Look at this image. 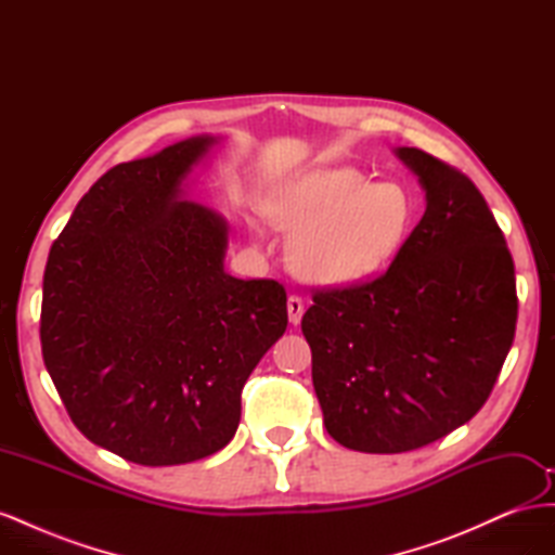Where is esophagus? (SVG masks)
Listing matches in <instances>:
<instances>
[{"mask_svg":"<svg viewBox=\"0 0 555 555\" xmlns=\"http://www.w3.org/2000/svg\"><path fill=\"white\" fill-rule=\"evenodd\" d=\"M304 312H306L304 298L289 296V298H287V314H289V322H292L294 326H296V324H300V319H304Z\"/></svg>","mask_w":555,"mask_h":555,"instance_id":"esophagus-1","label":"esophagus"}]
</instances>
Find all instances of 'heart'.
<instances>
[{
	"label": "heart",
	"mask_w": 555,
	"mask_h": 555,
	"mask_svg": "<svg viewBox=\"0 0 555 555\" xmlns=\"http://www.w3.org/2000/svg\"><path fill=\"white\" fill-rule=\"evenodd\" d=\"M263 215L292 233L287 263L319 287H349L379 273L414 220L410 192L396 180L367 182L351 166H317L280 182Z\"/></svg>",
	"instance_id": "b5f03b06"
}]
</instances>
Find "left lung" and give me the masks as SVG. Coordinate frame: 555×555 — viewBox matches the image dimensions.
Masks as SVG:
<instances>
[{
  "label": "left lung",
  "instance_id": "left-lung-1",
  "mask_svg": "<svg viewBox=\"0 0 555 555\" xmlns=\"http://www.w3.org/2000/svg\"><path fill=\"white\" fill-rule=\"evenodd\" d=\"M393 153L426 192L422 222L389 271L317 292L300 322L324 426L365 453L412 451L467 424L491 396L518 310L512 255L475 182L424 150Z\"/></svg>",
  "mask_w": 555,
  "mask_h": 555
}]
</instances>
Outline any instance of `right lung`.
Wrapping results in <instances>:
<instances>
[{"mask_svg":"<svg viewBox=\"0 0 555 555\" xmlns=\"http://www.w3.org/2000/svg\"><path fill=\"white\" fill-rule=\"evenodd\" d=\"M217 143L201 133L113 166L46 263V371L76 428L139 465L227 447L249 373L287 331L282 284L229 275L227 220L184 196Z\"/></svg>","mask_w":555,"mask_h":555,"instance_id":"obj_1","label":"right lung"}]
</instances>
